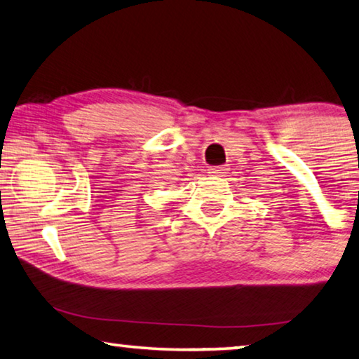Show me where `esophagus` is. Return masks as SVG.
I'll list each match as a JSON object with an SVG mask.
<instances>
[{"label":"esophagus","instance_id":"obj_1","mask_svg":"<svg viewBox=\"0 0 359 359\" xmlns=\"http://www.w3.org/2000/svg\"><path fill=\"white\" fill-rule=\"evenodd\" d=\"M226 170L227 169H224L222 165H214V168L208 169V174L214 175V177H222V175H226Z\"/></svg>","mask_w":359,"mask_h":359}]
</instances>
